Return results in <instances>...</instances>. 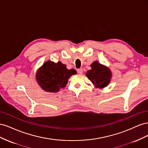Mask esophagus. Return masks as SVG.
Segmentation results:
<instances>
[{
  "mask_svg": "<svg viewBox=\"0 0 148 148\" xmlns=\"http://www.w3.org/2000/svg\"><path fill=\"white\" fill-rule=\"evenodd\" d=\"M83 69H78V70H77V72H78V74H79V75H81V74H82L83 73Z\"/></svg>",
  "mask_w": 148,
  "mask_h": 148,
  "instance_id": "1",
  "label": "esophagus"
}]
</instances>
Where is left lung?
Returning <instances> with one entry per match:
<instances>
[{
    "label": "left lung",
    "mask_w": 148,
    "mask_h": 148,
    "mask_svg": "<svg viewBox=\"0 0 148 148\" xmlns=\"http://www.w3.org/2000/svg\"><path fill=\"white\" fill-rule=\"evenodd\" d=\"M91 69L88 70L86 77L90 80L96 88H103L106 87L110 82L112 72L110 69L105 65L95 61L91 65Z\"/></svg>",
    "instance_id": "obj_1"
}]
</instances>
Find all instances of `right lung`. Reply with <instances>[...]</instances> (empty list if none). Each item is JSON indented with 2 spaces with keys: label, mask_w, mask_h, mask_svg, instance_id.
Segmentation results:
<instances>
[{
  "label": "right lung",
  "mask_w": 148,
  "mask_h": 148,
  "mask_svg": "<svg viewBox=\"0 0 148 148\" xmlns=\"http://www.w3.org/2000/svg\"><path fill=\"white\" fill-rule=\"evenodd\" d=\"M77 74L74 69L68 70L61 62L47 61L38 70L36 79L43 90L49 92L59 91L64 88L71 75Z\"/></svg>",
  "instance_id": "add662e5"
}]
</instances>
